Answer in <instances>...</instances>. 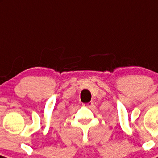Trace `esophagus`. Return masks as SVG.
Masks as SVG:
<instances>
[{"mask_svg": "<svg viewBox=\"0 0 158 158\" xmlns=\"http://www.w3.org/2000/svg\"><path fill=\"white\" fill-rule=\"evenodd\" d=\"M84 105V106H86V107H92L93 106H94V102H88V103H86V104H83Z\"/></svg>", "mask_w": 158, "mask_h": 158, "instance_id": "obj_1", "label": "esophagus"}]
</instances>
